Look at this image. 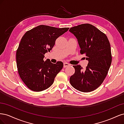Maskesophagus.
Instances as JSON below:
<instances>
[{
    "instance_id": "34e87169",
    "label": "esophagus",
    "mask_w": 124,
    "mask_h": 124,
    "mask_svg": "<svg viewBox=\"0 0 124 124\" xmlns=\"http://www.w3.org/2000/svg\"><path fill=\"white\" fill-rule=\"evenodd\" d=\"M70 65L69 64V63H67V62H64V63H63V67H64V68H66V67H68Z\"/></svg>"
}]
</instances>
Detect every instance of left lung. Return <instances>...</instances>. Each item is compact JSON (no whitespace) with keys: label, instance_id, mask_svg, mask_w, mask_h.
Instances as JSON below:
<instances>
[{"label":"left lung","instance_id":"left-lung-1","mask_svg":"<svg viewBox=\"0 0 124 124\" xmlns=\"http://www.w3.org/2000/svg\"><path fill=\"white\" fill-rule=\"evenodd\" d=\"M69 31L78 39L81 54L88 61L86 69L73 66L75 73L70 78L73 87L82 92H91L102 83L112 62L110 44L107 36L94 26L81 24L71 27Z\"/></svg>","mask_w":124,"mask_h":124}]
</instances>
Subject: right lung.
Returning <instances> with one entry per match:
<instances>
[{
	"label": "right lung",
	"mask_w": 124,
	"mask_h": 124,
	"mask_svg": "<svg viewBox=\"0 0 124 124\" xmlns=\"http://www.w3.org/2000/svg\"><path fill=\"white\" fill-rule=\"evenodd\" d=\"M69 28H58L39 25L26 32L16 51V65L19 76L27 87L34 92L50 87L63 67L62 62L44 61V54L50 51L59 36Z\"/></svg>",
	"instance_id": "add662e5"
}]
</instances>
